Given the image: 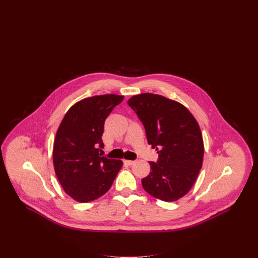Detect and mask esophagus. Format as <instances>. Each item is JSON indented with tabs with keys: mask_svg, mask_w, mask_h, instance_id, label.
<instances>
[{
	"mask_svg": "<svg viewBox=\"0 0 258 258\" xmlns=\"http://www.w3.org/2000/svg\"><path fill=\"white\" fill-rule=\"evenodd\" d=\"M135 160H123V163H124V164H126V165H133V164H135Z\"/></svg>",
	"mask_w": 258,
	"mask_h": 258,
	"instance_id": "1",
	"label": "esophagus"
}]
</instances>
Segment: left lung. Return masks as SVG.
<instances>
[{"label":"left lung","mask_w":258,"mask_h":258,"mask_svg":"<svg viewBox=\"0 0 258 258\" xmlns=\"http://www.w3.org/2000/svg\"><path fill=\"white\" fill-rule=\"evenodd\" d=\"M127 103L143 123L149 145L159 154L157 163L149 162L143 188L166 202L182 198L203 163L204 143L196 118L182 103L156 94L136 95Z\"/></svg>","instance_id":"left-lung-1"}]
</instances>
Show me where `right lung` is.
Here are the masks:
<instances>
[{"mask_svg":"<svg viewBox=\"0 0 258 258\" xmlns=\"http://www.w3.org/2000/svg\"><path fill=\"white\" fill-rule=\"evenodd\" d=\"M123 96L101 95L77 101L66 113L53 146V165L64 192L86 203L108 191L123 161L100 157L104 122Z\"/></svg>","mask_w":258,"mask_h":258,"instance_id":"obj_1","label":"right lung"}]
</instances>
